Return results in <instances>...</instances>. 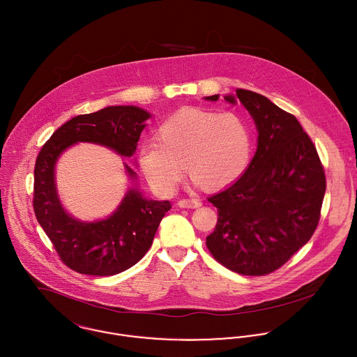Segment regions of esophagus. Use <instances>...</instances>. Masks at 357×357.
<instances>
[{
	"mask_svg": "<svg viewBox=\"0 0 357 357\" xmlns=\"http://www.w3.org/2000/svg\"><path fill=\"white\" fill-rule=\"evenodd\" d=\"M177 205H178L180 208H187V209H195V208L201 206V202H199L198 199H195V198H191V199H187V198H184V199H180Z\"/></svg>",
	"mask_w": 357,
	"mask_h": 357,
	"instance_id": "obj_1",
	"label": "esophagus"
}]
</instances>
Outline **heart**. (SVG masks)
<instances>
[{
	"label": "heart",
	"mask_w": 357,
	"mask_h": 357,
	"mask_svg": "<svg viewBox=\"0 0 357 357\" xmlns=\"http://www.w3.org/2000/svg\"><path fill=\"white\" fill-rule=\"evenodd\" d=\"M253 152V131L238 112L185 108L162 121L155 144L139 149L138 165L148 183L172 194L188 176L206 190L223 188L242 176Z\"/></svg>",
	"instance_id": "heart-1"
}]
</instances>
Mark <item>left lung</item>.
Here are the masks:
<instances>
[{
  "label": "left lung",
  "mask_w": 357,
  "mask_h": 357,
  "mask_svg": "<svg viewBox=\"0 0 357 357\" xmlns=\"http://www.w3.org/2000/svg\"><path fill=\"white\" fill-rule=\"evenodd\" d=\"M255 120L257 149L245 173L208 198L218 225L206 237L212 256L242 275H266L298 252L317 229L326 173L317 149L298 119L268 98L238 89ZM218 101L219 96L206 97ZM236 104V97H225Z\"/></svg>",
  "instance_id": "8db88e82"
}]
</instances>
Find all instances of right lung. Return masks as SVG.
I'll return each mask as SVG.
<instances>
[{"label": "right lung", "mask_w": 357, "mask_h": 357, "mask_svg": "<svg viewBox=\"0 0 357 357\" xmlns=\"http://www.w3.org/2000/svg\"><path fill=\"white\" fill-rule=\"evenodd\" d=\"M149 116L146 111L128 105L79 115L54 131L37 155L33 192L37 222L61 260L80 274L114 275L139 261L172 205L169 201L146 199L132 188L108 219L93 223L76 220L65 212L58 198L55 163L76 142L100 144L130 158ZM124 166L127 174L135 178V172Z\"/></svg>", "instance_id": "add662e5"}]
</instances>
